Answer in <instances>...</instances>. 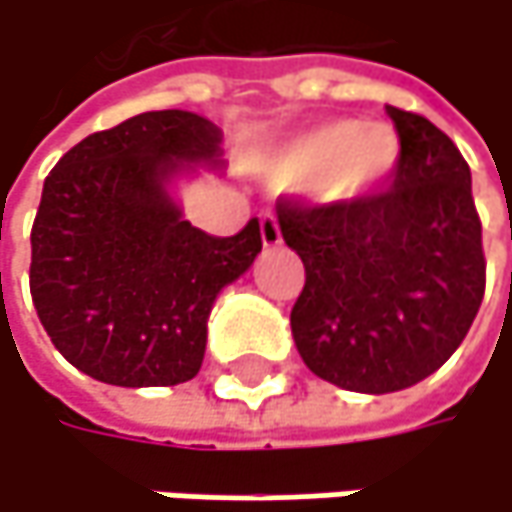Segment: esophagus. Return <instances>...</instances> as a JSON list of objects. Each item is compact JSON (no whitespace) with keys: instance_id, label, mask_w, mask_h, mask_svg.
<instances>
[{"instance_id":"34e87169","label":"esophagus","mask_w":512,"mask_h":512,"mask_svg":"<svg viewBox=\"0 0 512 512\" xmlns=\"http://www.w3.org/2000/svg\"><path fill=\"white\" fill-rule=\"evenodd\" d=\"M261 239H264L267 248L282 245V227H279V218L273 212H264L261 215Z\"/></svg>"}]
</instances>
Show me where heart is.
<instances>
[{
	"label": "heart",
	"instance_id": "b5f03b06",
	"mask_svg": "<svg viewBox=\"0 0 512 512\" xmlns=\"http://www.w3.org/2000/svg\"><path fill=\"white\" fill-rule=\"evenodd\" d=\"M399 134L384 122H321L276 149L270 176L279 185H306L324 200H357L378 191L396 170Z\"/></svg>",
	"mask_w": 512,
	"mask_h": 512
}]
</instances>
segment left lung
Segmentation results:
<instances>
[{
	"label": "left lung",
	"instance_id": "left-lung-1",
	"mask_svg": "<svg viewBox=\"0 0 512 512\" xmlns=\"http://www.w3.org/2000/svg\"><path fill=\"white\" fill-rule=\"evenodd\" d=\"M399 131L393 185L357 200H279L306 285L291 312L303 363L354 393H396L438 372L486 291L471 170L426 116L387 107Z\"/></svg>",
	"mask_w": 512,
	"mask_h": 512
}]
</instances>
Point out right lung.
<instances>
[{
	"mask_svg": "<svg viewBox=\"0 0 512 512\" xmlns=\"http://www.w3.org/2000/svg\"><path fill=\"white\" fill-rule=\"evenodd\" d=\"M221 131L191 110H152L71 146L44 179L29 291L56 351L113 387H173L200 372L206 318L261 251L251 218L209 236L167 182L221 164Z\"/></svg>",
	"mask_w": 512,
	"mask_h": 512,
	"instance_id": "add662e5",
	"label": "right lung"
}]
</instances>
